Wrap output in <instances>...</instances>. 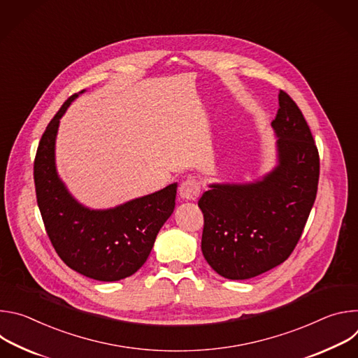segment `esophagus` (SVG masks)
<instances>
[{
    "label": "esophagus",
    "mask_w": 358,
    "mask_h": 358,
    "mask_svg": "<svg viewBox=\"0 0 358 358\" xmlns=\"http://www.w3.org/2000/svg\"><path fill=\"white\" fill-rule=\"evenodd\" d=\"M180 198L187 201H195L201 194V182L195 178H187L181 182L178 189Z\"/></svg>",
    "instance_id": "1"
}]
</instances>
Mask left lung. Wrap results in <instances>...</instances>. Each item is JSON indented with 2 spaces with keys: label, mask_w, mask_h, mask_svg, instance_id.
<instances>
[{
  "label": "left lung",
  "mask_w": 358,
  "mask_h": 358,
  "mask_svg": "<svg viewBox=\"0 0 358 358\" xmlns=\"http://www.w3.org/2000/svg\"><path fill=\"white\" fill-rule=\"evenodd\" d=\"M272 127L278 136L273 171L249 184H211L198 201L202 255L227 279H250L283 264L316 199L319 151L303 113L283 90Z\"/></svg>",
  "instance_id": "1"
}]
</instances>
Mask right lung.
Here are the masks:
<instances>
[{
	"label": "right lung",
	"mask_w": 358,
	"mask_h": 358,
	"mask_svg": "<svg viewBox=\"0 0 358 358\" xmlns=\"http://www.w3.org/2000/svg\"><path fill=\"white\" fill-rule=\"evenodd\" d=\"M76 97L75 93L65 101L41 137L34 162L36 202L59 258L86 278L116 282L136 273L147 261L160 228L174 211L177 184L110 210L96 211L79 203L55 167L59 119Z\"/></svg>",
	"instance_id": "add662e5"
}]
</instances>
